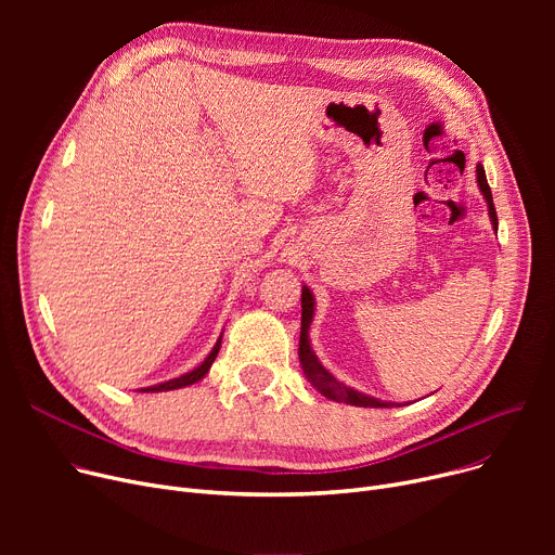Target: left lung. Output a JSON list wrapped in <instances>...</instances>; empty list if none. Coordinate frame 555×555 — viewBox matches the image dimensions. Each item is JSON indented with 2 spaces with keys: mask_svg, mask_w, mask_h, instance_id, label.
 <instances>
[{
  "mask_svg": "<svg viewBox=\"0 0 555 555\" xmlns=\"http://www.w3.org/2000/svg\"><path fill=\"white\" fill-rule=\"evenodd\" d=\"M477 184H479V191L483 193L486 197V204H488V216H490V222H492V229L498 231V211H494V204H492V193H490V186H488V180H486V170L481 164H477ZM312 314H314V297L308 289V285H304L301 289V337H299V362H301V369L308 377V383L322 393L326 396L328 400H335V402H346V404H356V406H393V402H385V400H377L373 396H366L353 387H346L344 383H339L337 377L324 369V364L319 362V358L314 356L312 346H310V324H312Z\"/></svg>",
  "mask_w": 555,
  "mask_h": 555,
  "instance_id": "obj_1",
  "label": "left lung"
}]
</instances>
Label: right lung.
<instances>
[{
  "mask_svg": "<svg viewBox=\"0 0 555 555\" xmlns=\"http://www.w3.org/2000/svg\"><path fill=\"white\" fill-rule=\"evenodd\" d=\"M220 341H222V335L218 337L216 346L211 348V353H209L207 358H204V362H202L199 366H195L193 371H189V373H184V375H180V377H172V380H168V383H162V385H155V387H145V389H141V391H151V393H155V391H172V389H182V387L195 385L197 380H202V377L209 373V369H211L214 360L218 358Z\"/></svg>",
  "mask_w": 555,
  "mask_h": 555,
  "instance_id": "right-lung-1",
  "label": "right lung"
}]
</instances>
